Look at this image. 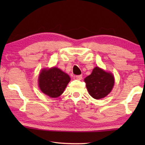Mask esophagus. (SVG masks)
Listing matches in <instances>:
<instances>
[{"label": "esophagus", "instance_id": "esophagus-1", "mask_svg": "<svg viewBox=\"0 0 145 145\" xmlns=\"http://www.w3.org/2000/svg\"><path fill=\"white\" fill-rule=\"evenodd\" d=\"M82 78V75H76V78L77 80H81Z\"/></svg>", "mask_w": 145, "mask_h": 145}]
</instances>
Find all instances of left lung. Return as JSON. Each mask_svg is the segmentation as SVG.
Returning <instances> with one entry per match:
<instances>
[{
    "label": "left lung",
    "instance_id": "obj_1",
    "mask_svg": "<svg viewBox=\"0 0 145 145\" xmlns=\"http://www.w3.org/2000/svg\"><path fill=\"white\" fill-rule=\"evenodd\" d=\"M89 94L95 99L106 97L111 91L114 84L113 75L99 67L93 70L91 74L84 78Z\"/></svg>",
    "mask_w": 145,
    "mask_h": 145
}]
</instances>
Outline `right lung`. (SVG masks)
Segmentation results:
<instances>
[{
	"label": "right lung",
	"mask_w": 145,
	"mask_h": 145,
	"mask_svg": "<svg viewBox=\"0 0 145 145\" xmlns=\"http://www.w3.org/2000/svg\"><path fill=\"white\" fill-rule=\"evenodd\" d=\"M69 75L57 68L43 70L39 77V87L43 93L52 98L59 97L70 82Z\"/></svg>",
	"instance_id": "right-lung-1"
}]
</instances>
